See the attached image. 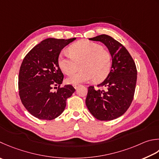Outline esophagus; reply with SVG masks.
Instances as JSON below:
<instances>
[{
    "instance_id": "esophagus-1",
    "label": "esophagus",
    "mask_w": 159,
    "mask_h": 159,
    "mask_svg": "<svg viewBox=\"0 0 159 159\" xmlns=\"http://www.w3.org/2000/svg\"><path fill=\"white\" fill-rule=\"evenodd\" d=\"M79 85H74V88L76 89L78 88H79Z\"/></svg>"
}]
</instances>
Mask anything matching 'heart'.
I'll return each mask as SVG.
<instances>
[{"label": "heart", "instance_id": "1", "mask_svg": "<svg viewBox=\"0 0 159 159\" xmlns=\"http://www.w3.org/2000/svg\"><path fill=\"white\" fill-rule=\"evenodd\" d=\"M69 52L70 54L66 52L59 54V67L67 75L75 73L79 69V65L81 70L67 78L68 83L79 85L93 79L95 82H101L108 76L111 68V54L101 45L83 40L70 46Z\"/></svg>", "mask_w": 159, "mask_h": 159}]
</instances>
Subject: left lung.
Here are the masks:
<instances>
[{"label":"left lung","mask_w":159,"mask_h":159,"mask_svg":"<svg viewBox=\"0 0 159 159\" xmlns=\"http://www.w3.org/2000/svg\"><path fill=\"white\" fill-rule=\"evenodd\" d=\"M89 39L107 47L112 63L106 79L98 85L105 89H94L93 86L88 88L87 107L100 120L117 119L125 112L132 102L137 79L136 65L125 47L112 37L101 34Z\"/></svg>","instance_id":"left-lung-1"}]
</instances>
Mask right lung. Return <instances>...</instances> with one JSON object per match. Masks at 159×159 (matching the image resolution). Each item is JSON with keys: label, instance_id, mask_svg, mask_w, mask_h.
Listing matches in <instances>:
<instances>
[{"label": "right lung", "instance_id": "1", "mask_svg": "<svg viewBox=\"0 0 159 159\" xmlns=\"http://www.w3.org/2000/svg\"><path fill=\"white\" fill-rule=\"evenodd\" d=\"M76 39L43 40L24 58L18 76V89L22 103L34 116L52 120L63 113L67 98L75 92L65 85L53 92L54 86L63 83V74L58 58L62 49Z\"/></svg>", "mask_w": 159, "mask_h": 159}]
</instances>
